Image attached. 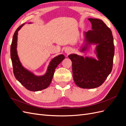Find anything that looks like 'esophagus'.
<instances>
[{
    "mask_svg": "<svg viewBox=\"0 0 126 126\" xmlns=\"http://www.w3.org/2000/svg\"><path fill=\"white\" fill-rule=\"evenodd\" d=\"M64 51H65V52L66 53V54H70V53L71 52V49L69 48H66L65 49V50H64Z\"/></svg>",
    "mask_w": 126,
    "mask_h": 126,
    "instance_id": "34e87169",
    "label": "esophagus"
}]
</instances>
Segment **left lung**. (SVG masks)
Returning a JSON list of instances; mask_svg holds the SVG:
<instances>
[{
	"label": "left lung",
	"instance_id": "obj_1",
	"mask_svg": "<svg viewBox=\"0 0 126 126\" xmlns=\"http://www.w3.org/2000/svg\"><path fill=\"white\" fill-rule=\"evenodd\" d=\"M92 30L85 33L87 44H97L98 60L76 54L68 56L72 62L73 78L77 86L92 89L101 86L111 72L115 47L112 32L102 20L89 18ZM87 47L82 48L85 51Z\"/></svg>",
	"mask_w": 126,
	"mask_h": 126
}]
</instances>
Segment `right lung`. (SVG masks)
Returning <instances> with one entry per match:
<instances>
[{"mask_svg":"<svg viewBox=\"0 0 126 126\" xmlns=\"http://www.w3.org/2000/svg\"><path fill=\"white\" fill-rule=\"evenodd\" d=\"M22 24L16 29L13 36L10 47V57L12 62L13 72L15 78L27 89L37 91L43 90L50 84L57 66L64 59L63 55H60L52 59L48 67L47 72L42 76H36L24 68L19 60L17 53V41L18 32L23 26Z\"/></svg>","mask_w":126,"mask_h":126,"instance_id":"add662e5","label":"right lung"}]
</instances>
